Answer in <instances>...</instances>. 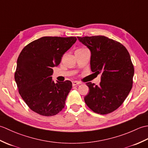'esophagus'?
I'll use <instances>...</instances> for the list:
<instances>
[{
  "instance_id": "obj_1",
  "label": "esophagus",
  "mask_w": 148,
  "mask_h": 148,
  "mask_svg": "<svg viewBox=\"0 0 148 148\" xmlns=\"http://www.w3.org/2000/svg\"><path fill=\"white\" fill-rule=\"evenodd\" d=\"M81 83L79 82H77V81H72V86H76L79 85Z\"/></svg>"
}]
</instances>
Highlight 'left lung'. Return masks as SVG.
Returning <instances> with one entry per match:
<instances>
[{"instance_id": "1", "label": "left lung", "mask_w": 148, "mask_h": 148, "mask_svg": "<svg viewBox=\"0 0 148 148\" xmlns=\"http://www.w3.org/2000/svg\"><path fill=\"white\" fill-rule=\"evenodd\" d=\"M77 39L91 52V70L101 74L99 86L86 83L90 90L84 102L93 112L109 114L122 104L132 87L134 69L129 53L121 43L103 36Z\"/></svg>"}]
</instances>
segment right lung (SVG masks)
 <instances>
[{
    "label": "right lung",
    "mask_w": 148,
    "mask_h": 148,
    "mask_svg": "<svg viewBox=\"0 0 148 148\" xmlns=\"http://www.w3.org/2000/svg\"><path fill=\"white\" fill-rule=\"evenodd\" d=\"M76 40V37H42L22 49L14 79L22 99L33 111L51 116L64 108L72 83L67 80L55 83L52 68L60 64Z\"/></svg>",
    "instance_id": "add662e5"
}]
</instances>
